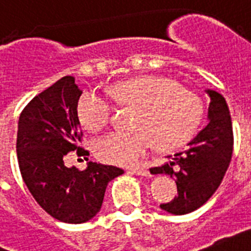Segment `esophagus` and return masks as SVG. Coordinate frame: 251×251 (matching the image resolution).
<instances>
[{
	"mask_svg": "<svg viewBox=\"0 0 251 251\" xmlns=\"http://www.w3.org/2000/svg\"><path fill=\"white\" fill-rule=\"evenodd\" d=\"M129 172L132 173V174H136V175H143V176L150 175V170H148L146 166H134V168L129 169Z\"/></svg>",
	"mask_w": 251,
	"mask_h": 251,
	"instance_id": "1",
	"label": "esophagus"
}]
</instances>
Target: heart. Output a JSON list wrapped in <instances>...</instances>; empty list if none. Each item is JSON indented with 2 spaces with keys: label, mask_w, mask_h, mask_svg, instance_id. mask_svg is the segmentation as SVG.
<instances>
[{
  "label": "heart",
  "mask_w": 251,
  "mask_h": 251,
  "mask_svg": "<svg viewBox=\"0 0 251 251\" xmlns=\"http://www.w3.org/2000/svg\"><path fill=\"white\" fill-rule=\"evenodd\" d=\"M108 94L120 107L138 111L132 124L135 132H112L95 143L97 157L108 164H132L154 144L162 152L182 148L196 135L205 115L196 93L164 77L127 79L109 87ZM77 115L85 129L97 132L111 124L115 105L103 94L87 90L79 97Z\"/></svg>",
  "instance_id": "heart-1"
}]
</instances>
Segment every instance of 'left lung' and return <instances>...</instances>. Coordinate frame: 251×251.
<instances>
[{
	"label": "left lung",
	"instance_id": "8db88e82",
	"mask_svg": "<svg viewBox=\"0 0 251 251\" xmlns=\"http://www.w3.org/2000/svg\"><path fill=\"white\" fill-rule=\"evenodd\" d=\"M209 124L189 143L188 150L170 156L162 166L151 168L152 174H168L176 182L178 195L160 207L183 215L196 210L210 199L221 185L231 162L233 130L225 98L209 90Z\"/></svg>",
	"mask_w": 251,
	"mask_h": 251
}]
</instances>
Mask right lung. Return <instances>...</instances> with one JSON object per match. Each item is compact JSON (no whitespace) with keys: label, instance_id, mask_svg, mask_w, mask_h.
<instances>
[{"label":"right lung","instance_id":"add662e5","mask_svg":"<svg viewBox=\"0 0 251 251\" xmlns=\"http://www.w3.org/2000/svg\"><path fill=\"white\" fill-rule=\"evenodd\" d=\"M81 94L72 76L56 81L24 107L16 136L20 174L32 196L52 218L73 225L95 217L108 182L124 174L117 166L97 162L82 172L64 165L73 151L89 160L77 116Z\"/></svg>","mask_w":251,"mask_h":251}]
</instances>
